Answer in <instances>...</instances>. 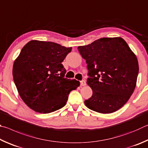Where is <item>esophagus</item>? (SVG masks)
I'll return each mask as SVG.
<instances>
[{
	"label": "esophagus",
	"instance_id": "esophagus-1",
	"mask_svg": "<svg viewBox=\"0 0 148 148\" xmlns=\"http://www.w3.org/2000/svg\"><path fill=\"white\" fill-rule=\"evenodd\" d=\"M86 81H84V80H82V81H81V86H85V85H86Z\"/></svg>",
	"mask_w": 148,
	"mask_h": 148
}]
</instances>
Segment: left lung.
I'll list each match as a JSON object with an SVG mask.
<instances>
[{"label": "left lung", "instance_id": "8db88e82", "mask_svg": "<svg viewBox=\"0 0 148 148\" xmlns=\"http://www.w3.org/2000/svg\"><path fill=\"white\" fill-rule=\"evenodd\" d=\"M78 50L86 60V83L93 91L84 104L103 114L120 109L136 86L139 67L135 54L121 38H100Z\"/></svg>", "mask_w": 148, "mask_h": 148}]
</instances>
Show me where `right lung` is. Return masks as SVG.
Listing matches in <instances>:
<instances>
[{
	"mask_svg": "<svg viewBox=\"0 0 148 148\" xmlns=\"http://www.w3.org/2000/svg\"><path fill=\"white\" fill-rule=\"evenodd\" d=\"M72 47L51 41L32 40L23 47L13 66V77L20 97L36 112L47 114L64 107L80 83L65 78L62 62Z\"/></svg>",
	"mask_w": 148,
	"mask_h": 148,
	"instance_id": "right-lung-1",
	"label": "right lung"
}]
</instances>
